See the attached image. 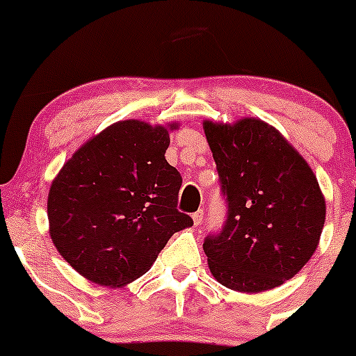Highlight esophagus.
I'll use <instances>...</instances> for the list:
<instances>
[{
    "instance_id": "esophagus-1",
    "label": "esophagus",
    "mask_w": 356,
    "mask_h": 356,
    "mask_svg": "<svg viewBox=\"0 0 356 356\" xmlns=\"http://www.w3.org/2000/svg\"><path fill=\"white\" fill-rule=\"evenodd\" d=\"M203 210H198L193 213V220H195V225L198 227V225H201V222H203Z\"/></svg>"
}]
</instances>
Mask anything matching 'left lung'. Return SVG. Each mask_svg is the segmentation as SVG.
<instances>
[{"label": "left lung", "instance_id": "left-lung-1", "mask_svg": "<svg viewBox=\"0 0 356 356\" xmlns=\"http://www.w3.org/2000/svg\"><path fill=\"white\" fill-rule=\"evenodd\" d=\"M227 213L204 238L211 275L241 293L277 288L315 253L325 201L307 161L265 122L203 124Z\"/></svg>", "mask_w": 356, "mask_h": 356}]
</instances>
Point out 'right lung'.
I'll return each mask as SVG.
<instances>
[{
	"mask_svg": "<svg viewBox=\"0 0 356 356\" xmlns=\"http://www.w3.org/2000/svg\"><path fill=\"white\" fill-rule=\"evenodd\" d=\"M168 145L165 127L117 122L75 152L53 181L49 234L89 281L111 288L132 282L174 232L193 225L177 210L182 177L165 160Z\"/></svg>",
	"mask_w": 356,
	"mask_h": 356,
	"instance_id": "add662e5",
	"label": "right lung"
}]
</instances>
